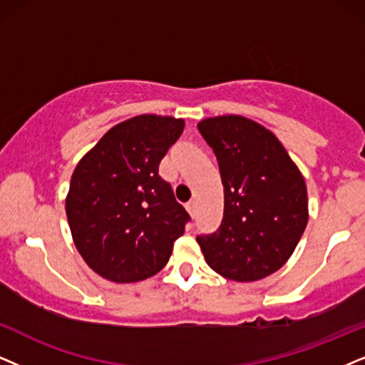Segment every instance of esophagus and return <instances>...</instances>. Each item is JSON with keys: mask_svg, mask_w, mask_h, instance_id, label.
I'll list each match as a JSON object with an SVG mask.
<instances>
[{"mask_svg": "<svg viewBox=\"0 0 365 365\" xmlns=\"http://www.w3.org/2000/svg\"><path fill=\"white\" fill-rule=\"evenodd\" d=\"M187 210H188V214H190L192 217H195V214H197V202L195 200H190L187 204Z\"/></svg>", "mask_w": 365, "mask_h": 365, "instance_id": "obj_1", "label": "esophagus"}]
</instances>
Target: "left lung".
Wrapping results in <instances>:
<instances>
[{
	"mask_svg": "<svg viewBox=\"0 0 365 365\" xmlns=\"http://www.w3.org/2000/svg\"><path fill=\"white\" fill-rule=\"evenodd\" d=\"M198 131L214 151L224 185L222 222L197 236L198 246L224 278H266L289 259L305 232V180L278 138L251 119L209 118Z\"/></svg>",
	"mask_w": 365,
	"mask_h": 365,
	"instance_id": "left-lung-1",
	"label": "left lung"
}]
</instances>
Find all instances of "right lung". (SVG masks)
I'll return each mask as SVG.
<instances>
[{
	"instance_id": "right-lung-1",
	"label": "right lung",
	"mask_w": 365,
	"mask_h": 365,
	"mask_svg": "<svg viewBox=\"0 0 365 365\" xmlns=\"http://www.w3.org/2000/svg\"><path fill=\"white\" fill-rule=\"evenodd\" d=\"M183 119L143 114L110 128L73 170L66 210L87 266L114 283L161 271L190 215L158 175Z\"/></svg>"
}]
</instances>
